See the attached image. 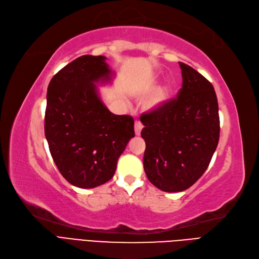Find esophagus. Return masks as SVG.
<instances>
[{
    "label": "esophagus",
    "instance_id": "esophagus-1",
    "mask_svg": "<svg viewBox=\"0 0 259 259\" xmlns=\"http://www.w3.org/2000/svg\"><path fill=\"white\" fill-rule=\"evenodd\" d=\"M142 127H144V125H142V123L138 120L135 121V125H134V130H135V134L137 136H139L141 134V131H142Z\"/></svg>",
    "mask_w": 259,
    "mask_h": 259
}]
</instances>
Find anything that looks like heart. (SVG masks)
<instances>
[{"label": "heart", "instance_id": "obj_1", "mask_svg": "<svg viewBox=\"0 0 259 259\" xmlns=\"http://www.w3.org/2000/svg\"><path fill=\"white\" fill-rule=\"evenodd\" d=\"M170 95H171V87L170 85L166 84V85L158 88L157 90L155 91V93L152 97V100H151V102L149 104V107L151 109L160 108V107H162L163 105H165L168 102Z\"/></svg>", "mask_w": 259, "mask_h": 259}]
</instances>
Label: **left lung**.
I'll use <instances>...</instances> for the list:
<instances>
[{"label":"left lung","mask_w":259,"mask_h":259,"mask_svg":"<svg viewBox=\"0 0 259 259\" xmlns=\"http://www.w3.org/2000/svg\"><path fill=\"white\" fill-rule=\"evenodd\" d=\"M182 88L177 99L145 113L144 168L164 192H182L206 171L220 139L214 88L197 70L180 62Z\"/></svg>","instance_id":"1"}]
</instances>
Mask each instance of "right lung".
<instances>
[{
	"mask_svg": "<svg viewBox=\"0 0 259 259\" xmlns=\"http://www.w3.org/2000/svg\"><path fill=\"white\" fill-rule=\"evenodd\" d=\"M113 73L103 56H82L52 77L47 90L45 136L51 156L65 179L93 189L113 177L120 155L135 136L131 115L113 114L96 83Z\"/></svg>",
	"mask_w": 259,
	"mask_h": 259,
	"instance_id": "right-lung-1",
	"label": "right lung"
}]
</instances>
